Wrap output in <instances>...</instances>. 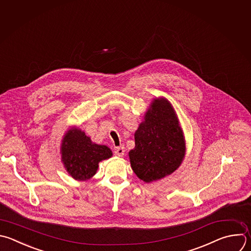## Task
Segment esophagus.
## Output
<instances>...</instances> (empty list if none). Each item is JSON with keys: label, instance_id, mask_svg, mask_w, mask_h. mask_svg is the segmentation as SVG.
Wrapping results in <instances>:
<instances>
[{"label": "esophagus", "instance_id": "obj_1", "mask_svg": "<svg viewBox=\"0 0 251 251\" xmlns=\"http://www.w3.org/2000/svg\"><path fill=\"white\" fill-rule=\"evenodd\" d=\"M114 152H115V154H116V155H118V156H123V155H124V152H125L124 147H123V146H120V147L115 148Z\"/></svg>", "mask_w": 251, "mask_h": 251}]
</instances>
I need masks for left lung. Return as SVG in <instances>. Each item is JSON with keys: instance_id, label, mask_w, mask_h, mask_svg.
<instances>
[{"instance_id": "8db88e82", "label": "left lung", "mask_w": 251, "mask_h": 251, "mask_svg": "<svg viewBox=\"0 0 251 251\" xmlns=\"http://www.w3.org/2000/svg\"><path fill=\"white\" fill-rule=\"evenodd\" d=\"M185 155V140L171 102L154 99L135 132V148L129 151L131 168L146 183L176 172Z\"/></svg>"}]
</instances>
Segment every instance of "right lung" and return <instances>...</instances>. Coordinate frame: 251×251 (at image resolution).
Listing matches in <instances>:
<instances>
[{
	"instance_id": "obj_1",
	"label": "right lung",
	"mask_w": 251,
	"mask_h": 251,
	"mask_svg": "<svg viewBox=\"0 0 251 251\" xmlns=\"http://www.w3.org/2000/svg\"><path fill=\"white\" fill-rule=\"evenodd\" d=\"M62 162L68 174L75 180L92 178L99 169V162L112 156L111 150L104 145L92 142L78 128L70 129L61 144Z\"/></svg>"
}]
</instances>
